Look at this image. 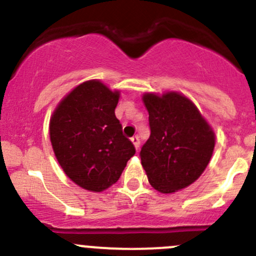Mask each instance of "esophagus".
Segmentation results:
<instances>
[{"label":"esophagus","instance_id":"1","mask_svg":"<svg viewBox=\"0 0 256 256\" xmlns=\"http://www.w3.org/2000/svg\"><path fill=\"white\" fill-rule=\"evenodd\" d=\"M131 141H132L135 148L138 150V147H140V138H138V136H132V138H131Z\"/></svg>","mask_w":256,"mask_h":256}]
</instances>
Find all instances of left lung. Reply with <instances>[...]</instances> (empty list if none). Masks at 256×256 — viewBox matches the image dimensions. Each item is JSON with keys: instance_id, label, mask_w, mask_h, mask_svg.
<instances>
[{"instance_id": "obj_1", "label": "left lung", "mask_w": 256, "mask_h": 256, "mask_svg": "<svg viewBox=\"0 0 256 256\" xmlns=\"http://www.w3.org/2000/svg\"><path fill=\"white\" fill-rule=\"evenodd\" d=\"M151 135L140 151L148 182L161 193L192 184L210 161L213 130L196 105L180 92L144 95Z\"/></svg>"}]
</instances>
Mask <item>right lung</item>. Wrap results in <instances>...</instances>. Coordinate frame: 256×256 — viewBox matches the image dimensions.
Instances as JSON below:
<instances>
[{"label": "right lung", "mask_w": 256, "mask_h": 256, "mask_svg": "<svg viewBox=\"0 0 256 256\" xmlns=\"http://www.w3.org/2000/svg\"><path fill=\"white\" fill-rule=\"evenodd\" d=\"M118 98V92L99 80H89L59 102L49 124L60 167L74 183L92 192L118 182L136 152L115 116Z\"/></svg>", "instance_id": "1"}]
</instances>
